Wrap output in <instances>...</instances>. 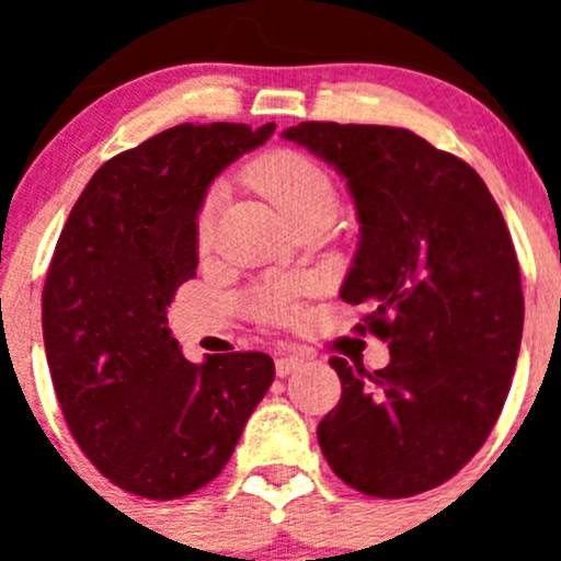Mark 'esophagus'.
Returning <instances> with one entry per match:
<instances>
[{"instance_id":"1","label":"esophagus","mask_w":561,"mask_h":561,"mask_svg":"<svg viewBox=\"0 0 561 561\" xmlns=\"http://www.w3.org/2000/svg\"><path fill=\"white\" fill-rule=\"evenodd\" d=\"M274 366H276V375L287 377V375H293L296 369H301L304 358H301V355H279Z\"/></svg>"}]
</instances>
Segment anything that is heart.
<instances>
[{
  "instance_id": "obj_1",
  "label": "heart",
  "mask_w": 561,
  "mask_h": 561,
  "mask_svg": "<svg viewBox=\"0 0 561 561\" xmlns=\"http://www.w3.org/2000/svg\"><path fill=\"white\" fill-rule=\"evenodd\" d=\"M249 179L252 184L285 214L287 219H298L314 208L333 206L336 208V192H333L328 173L317 165L309 157L298 154V151H268L260 160L252 162L249 168ZM214 208H217V190L208 192L203 201L201 211H197L195 233L201 244H206L211 236ZM298 293L301 285L287 279L265 282L254 290L252 296V312L265 322H287L298 312Z\"/></svg>"
}]
</instances>
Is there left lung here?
<instances>
[{"mask_svg":"<svg viewBox=\"0 0 561 561\" xmlns=\"http://www.w3.org/2000/svg\"><path fill=\"white\" fill-rule=\"evenodd\" d=\"M282 138L347 181L360 236L339 296L390 339L375 375L331 358L342 399L317 426L322 456L369 496L421 494L478 454L511 390L524 293L507 225L467 162L410 129L301 122Z\"/></svg>","mask_w":561,"mask_h":561,"instance_id":"obj_1","label":"left lung"}]
</instances>
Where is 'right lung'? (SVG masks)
I'll return each mask as SVG.
<instances>
[{"label": "right lung", "instance_id": "add662e5", "mask_svg": "<svg viewBox=\"0 0 561 561\" xmlns=\"http://www.w3.org/2000/svg\"><path fill=\"white\" fill-rule=\"evenodd\" d=\"M276 124H179L107 160L67 217L43 290L50 380L72 437L111 483L179 500L217 478L274 382L265 353L192 364L168 328L197 268L211 181Z\"/></svg>", "mask_w": 561, "mask_h": 561}]
</instances>
